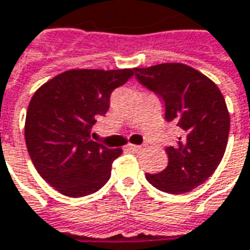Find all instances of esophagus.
<instances>
[{
	"instance_id": "1",
	"label": "esophagus",
	"mask_w": 250,
	"mask_h": 250,
	"mask_svg": "<svg viewBox=\"0 0 250 250\" xmlns=\"http://www.w3.org/2000/svg\"><path fill=\"white\" fill-rule=\"evenodd\" d=\"M127 148L131 149V151H141V146H140V145H133V144H128Z\"/></svg>"
}]
</instances>
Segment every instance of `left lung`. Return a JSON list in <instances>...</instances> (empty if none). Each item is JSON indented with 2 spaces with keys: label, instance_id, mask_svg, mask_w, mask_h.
Here are the masks:
<instances>
[{
  "label": "left lung",
  "instance_id": "obj_1",
  "mask_svg": "<svg viewBox=\"0 0 250 250\" xmlns=\"http://www.w3.org/2000/svg\"><path fill=\"white\" fill-rule=\"evenodd\" d=\"M137 80L165 104V119L180 128L176 145L167 146V167L146 174L155 188L184 194L203 184L224 156L229 115L219 87L191 66L162 63L134 69Z\"/></svg>",
  "mask_w": 250,
  "mask_h": 250
}]
</instances>
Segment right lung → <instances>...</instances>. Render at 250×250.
I'll return each instance as SVG.
<instances>
[{
    "label": "right lung",
    "instance_id": "obj_1",
    "mask_svg": "<svg viewBox=\"0 0 250 250\" xmlns=\"http://www.w3.org/2000/svg\"><path fill=\"white\" fill-rule=\"evenodd\" d=\"M133 74V69L67 70L33 95L26 113V146L40 176L61 194H94L110 178L112 162L122 149L94 141L91 128L108 112L113 90Z\"/></svg>",
    "mask_w": 250,
    "mask_h": 250
}]
</instances>
